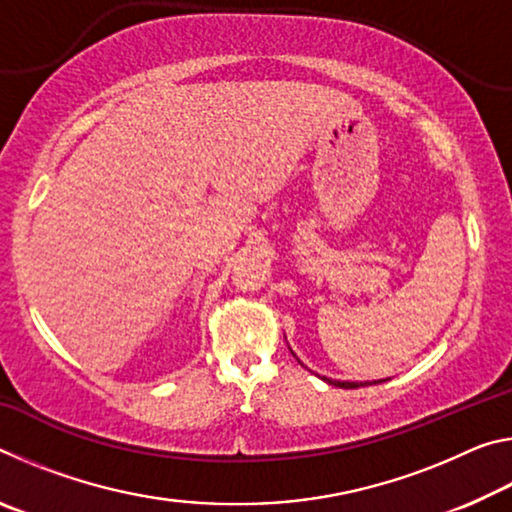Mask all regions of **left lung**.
Returning a JSON list of instances; mask_svg holds the SVG:
<instances>
[{
    "mask_svg": "<svg viewBox=\"0 0 512 512\" xmlns=\"http://www.w3.org/2000/svg\"><path fill=\"white\" fill-rule=\"evenodd\" d=\"M291 350V348H289ZM291 354L293 357H296V352L291 350ZM298 359V357H296ZM298 363H302L300 359H298ZM302 366H305V363H302ZM320 379L323 381H327V384H332V386H339V388H359V386H370V384H381V381H386V379H377V381H341V379H329V377H323V375H318Z\"/></svg>",
    "mask_w": 512,
    "mask_h": 512,
    "instance_id": "obj_1",
    "label": "left lung"
}]
</instances>
